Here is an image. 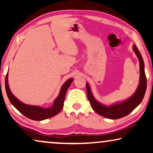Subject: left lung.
I'll use <instances>...</instances> for the list:
<instances>
[{
  "instance_id": "left-lung-1",
  "label": "left lung",
  "mask_w": 153,
  "mask_h": 153,
  "mask_svg": "<svg viewBox=\"0 0 153 153\" xmlns=\"http://www.w3.org/2000/svg\"><path fill=\"white\" fill-rule=\"evenodd\" d=\"M133 51L139 60L140 80L137 91L129 97L128 99L122 102L106 106L97 102L92 93L91 89L88 83H86L87 97L93 109L100 116L108 119H118L126 116L132 111L134 108L140 104L145 95L147 88V79H146L145 70H144V62L141 54L138 50L137 46L133 45Z\"/></svg>"
}]
</instances>
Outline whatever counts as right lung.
<instances>
[{"instance_id":"right-lung-1","label":"right lung","mask_w":153,"mask_h":153,"mask_svg":"<svg viewBox=\"0 0 153 153\" xmlns=\"http://www.w3.org/2000/svg\"><path fill=\"white\" fill-rule=\"evenodd\" d=\"M73 80L74 79L72 78H70L62 84L59 95L54 100L53 105L49 108H42L39 106L29 105L23 103L20 100H19L10 91L8 84V72L5 76V91L10 102L20 113L31 120H43L56 116L61 111L64 105L66 92Z\"/></svg>"}]
</instances>
